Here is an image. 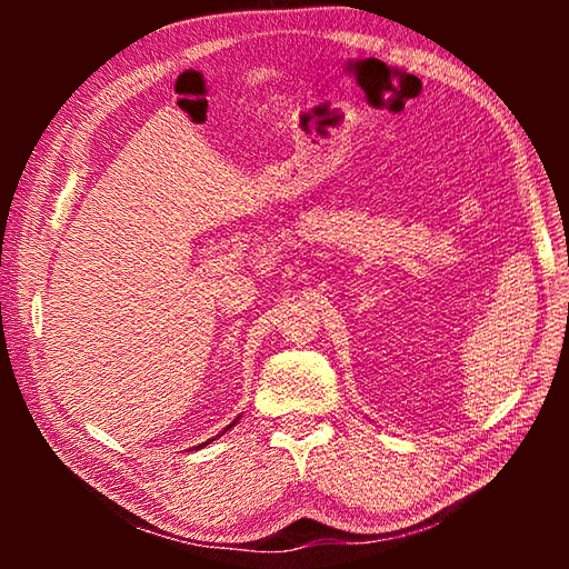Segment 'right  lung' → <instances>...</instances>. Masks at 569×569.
<instances>
[{
    "label": "right lung",
    "instance_id": "right-lung-1",
    "mask_svg": "<svg viewBox=\"0 0 569 569\" xmlns=\"http://www.w3.org/2000/svg\"><path fill=\"white\" fill-rule=\"evenodd\" d=\"M237 420H239V418H237ZM237 420H232V422H229V426H227V428H224V430H222V435H224V432H227V430H229V428H234V426H237ZM217 438H220V435H217ZM212 440H214V438H212ZM212 440H208V442H202V445H198V447H204V445H210V442H212Z\"/></svg>",
    "mask_w": 569,
    "mask_h": 569
}]
</instances>
